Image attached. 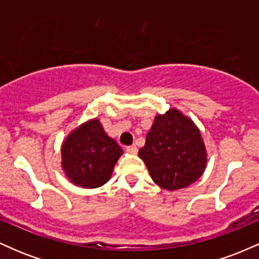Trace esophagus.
<instances>
[{
	"instance_id": "esophagus-1",
	"label": "esophagus",
	"mask_w": 259,
	"mask_h": 259,
	"mask_svg": "<svg viewBox=\"0 0 259 259\" xmlns=\"http://www.w3.org/2000/svg\"><path fill=\"white\" fill-rule=\"evenodd\" d=\"M126 151L132 154H136L138 153V147H136V145H132V146L126 147Z\"/></svg>"
}]
</instances>
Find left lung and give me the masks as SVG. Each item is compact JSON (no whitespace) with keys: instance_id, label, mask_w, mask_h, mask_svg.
<instances>
[{"instance_id":"obj_1","label":"left lung","mask_w":259,"mask_h":259,"mask_svg":"<svg viewBox=\"0 0 259 259\" xmlns=\"http://www.w3.org/2000/svg\"><path fill=\"white\" fill-rule=\"evenodd\" d=\"M139 157L154 183L168 191L190 186L207 167V150L200 129L177 108L156 115Z\"/></svg>"}]
</instances>
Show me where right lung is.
Here are the masks:
<instances>
[{
    "label": "right lung",
    "instance_id": "obj_1",
    "mask_svg": "<svg viewBox=\"0 0 259 259\" xmlns=\"http://www.w3.org/2000/svg\"><path fill=\"white\" fill-rule=\"evenodd\" d=\"M123 150L107 135L99 118L89 119L62 142V169L74 185L96 189L111 179Z\"/></svg>",
    "mask_w": 259,
    "mask_h": 259
}]
</instances>
